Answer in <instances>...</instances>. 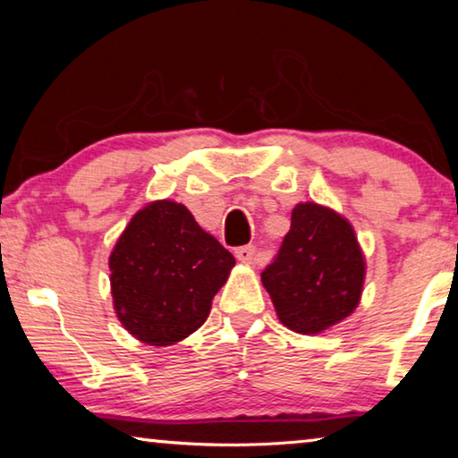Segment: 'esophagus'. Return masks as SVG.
I'll list each match as a JSON object with an SVG mask.
<instances>
[{
    "label": "esophagus",
    "mask_w": 458,
    "mask_h": 458,
    "mask_svg": "<svg viewBox=\"0 0 458 458\" xmlns=\"http://www.w3.org/2000/svg\"><path fill=\"white\" fill-rule=\"evenodd\" d=\"M236 259L240 262H246V265H252L254 259H257V246L248 244V246L236 248Z\"/></svg>",
    "instance_id": "obj_1"
}]
</instances>
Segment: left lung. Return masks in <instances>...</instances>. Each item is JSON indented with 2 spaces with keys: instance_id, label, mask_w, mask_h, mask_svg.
<instances>
[{
  "instance_id": "8db88e82",
  "label": "left lung",
  "mask_w": 458,
  "mask_h": 458,
  "mask_svg": "<svg viewBox=\"0 0 458 458\" xmlns=\"http://www.w3.org/2000/svg\"><path fill=\"white\" fill-rule=\"evenodd\" d=\"M260 278L281 323L313 335L358 307L366 260L344 216L305 201L294 206L289 234Z\"/></svg>"
}]
</instances>
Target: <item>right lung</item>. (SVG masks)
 I'll return each instance as SVG.
<instances>
[{"mask_svg": "<svg viewBox=\"0 0 458 458\" xmlns=\"http://www.w3.org/2000/svg\"><path fill=\"white\" fill-rule=\"evenodd\" d=\"M234 265L183 204L151 201L131 218L108 259L114 311L143 344L172 345L201 327Z\"/></svg>", "mask_w": 458, "mask_h": 458, "instance_id": "right-lung-1", "label": "right lung"}]
</instances>
